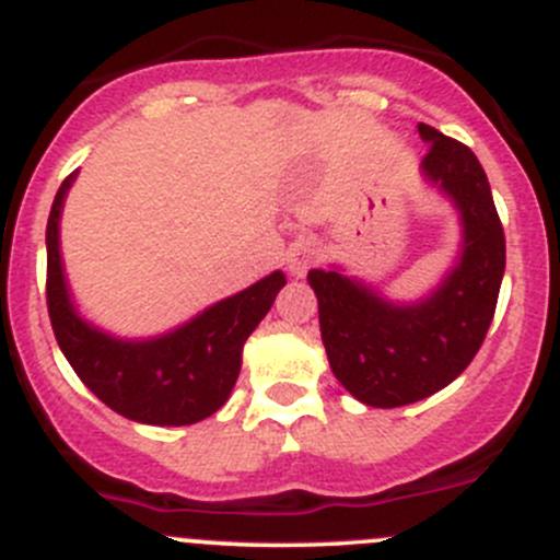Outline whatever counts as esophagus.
<instances>
[{"label":"esophagus","mask_w":560,"mask_h":560,"mask_svg":"<svg viewBox=\"0 0 560 560\" xmlns=\"http://www.w3.org/2000/svg\"><path fill=\"white\" fill-rule=\"evenodd\" d=\"M317 259V248H314L312 241H301L290 248V257H287V268H290L292 276H303L312 262Z\"/></svg>","instance_id":"34e87169"}]
</instances>
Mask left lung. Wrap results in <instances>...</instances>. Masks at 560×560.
<instances>
[{
    "label": "left lung",
    "mask_w": 560,
    "mask_h": 560,
    "mask_svg": "<svg viewBox=\"0 0 560 560\" xmlns=\"http://www.w3.org/2000/svg\"><path fill=\"white\" fill-rule=\"evenodd\" d=\"M418 133L430 144L421 175L454 205L463 232L435 290L399 303L339 265L308 270L330 372L369 407L412 405L457 380L485 341L506 270V237L479 159L432 125Z\"/></svg>",
    "instance_id": "8db88e82"
}]
</instances>
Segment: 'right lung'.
<instances>
[{
  "mask_svg": "<svg viewBox=\"0 0 560 560\" xmlns=\"http://www.w3.org/2000/svg\"><path fill=\"white\" fill-rule=\"evenodd\" d=\"M75 175L59 186L46 226V301L59 350L81 383L119 416L153 427L197 424L230 399L243 345L287 284L284 273L273 270L161 336L106 334L75 308L59 252V219Z\"/></svg>",
  "mask_w": 560,
  "mask_h": 560,
  "instance_id": "add662e5",
  "label": "right lung"
}]
</instances>
